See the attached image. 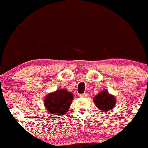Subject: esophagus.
<instances>
[{
  "mask_svg": "<svg viewBox=\"0 0 148 148\" xmlns=\"http://www.w3.org/2000/svg\"><path fill=\"white\" fill-rule=\"evenodd\" d=\"M80 96L81 97H87V94H86V93H84V94H80Z\"/></svg>",
  "mask_w": 148,
  "mask_h": 148,
  "instance_id": "1",
  "label": "esophagus"
}]
</instances>
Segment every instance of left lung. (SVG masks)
I'll use <instances>...</instances> for the list:
<instances>
[{
  "label": "left lung",
  "instance_id": "left-lung-1",
  "mask_svg": "<svg viewBox=\"0 0 148 148\" xmlns=\"http://www.w3.org/2000/svg\"><path fill=\"white\" fill-rule=\"evenodd\" d=\"M94 102L100 112H106L114 108L116 103V98L112 95L109 94L108 91L104 90L95 96Z\"/></svg>",
  "mask_w": 148,
  "mask_h": 148
}]
</instances>
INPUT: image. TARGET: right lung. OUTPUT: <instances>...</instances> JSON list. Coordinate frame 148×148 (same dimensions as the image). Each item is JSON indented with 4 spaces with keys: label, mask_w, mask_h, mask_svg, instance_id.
Returning <instances> with one entry per match:
<instances>
[{
    "label": "right lung",
    "mask_w": 148,
    "mask_h": 148,
    "mask_svg": "<svg viewBox=\"0 0 148 148\" xmlns=\"http://www.w3.org/2000/svg\"><path fill=\"white\" fill-rule=\"evenodd\" d=\"M73 99V96L72 93L64 89L58 90L46 96L44 106L51 114L62 116L67 112Z\"/></svg>",
    "instance_id": "1"
}]
</instances>
